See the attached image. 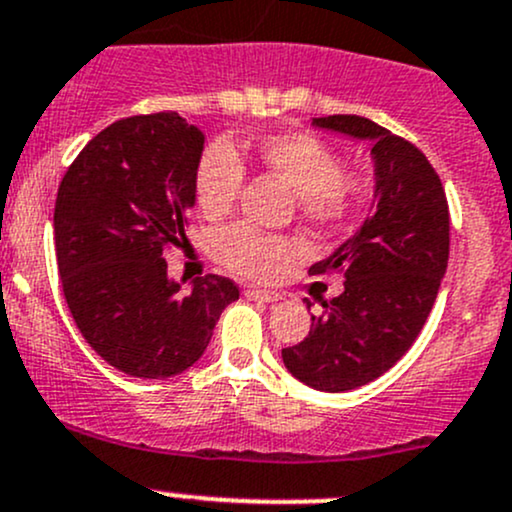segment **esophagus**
<instances>
[{"instance_id":"obj_1","label":"esophagus","mask_w":512,"mask_h":512,"mask_svg":"<svg viewBox=\"0 0 512 512\" xmlns=\"http://www.w3.org/2000/svg\"><path fill=\"white\" fill-rule=\"evenodd\" d=\"M245 296L250 301H262V303H274L279 301L282 296L274 294V291H265V289H255V286H250V289H245Z\"/></svg>"}]
</instances>
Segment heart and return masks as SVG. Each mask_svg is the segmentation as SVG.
Returning a JSON list of instances; mask_svg holds the SVG:
<instances>
[{
  "label": "heart",
  "instance_id": "heart-1",
  "mask_svg": "<svg viewBox=\"0 0 512 512\" xmlns=\"http://www.w3.org/2000/svg\"><path fill=\"white\" fill-rule=\"evenodd\" d=\"M255 157L265 170L277 174L296 196L301 216L313 223H338L355 211L364 182L342 174L338 155L306 133L267 136L255 145ZM245 167L226 143H213L199 157L194 196L204 216L218 218L230 211L243 187ZM296 252L294 243L265 235L252 226H230L216 238V257L230 272L265 279Z\"/></svg>",
  "mask_w": 512,
  "mask_h": 512
}]
</instances>
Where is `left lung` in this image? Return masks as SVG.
Masks as SVG:
<instances>
[{"instance_id": "left-lung-1", "label": "left lung", "mask_w": 512, "mask_h": 512, "mask_svg": "<svg viewBox=\"0 0 512 512\" xmlns=\"http://www.w3.org/2000/svg\"><path fill=\"white\" fill-rule=\"evenodd\" d=\"M320 131L372 145L374 201L355 235L308 272L345 274V289L282 359L318 391L357 389L389 372L428 320L449 257V209L440 177L413 143L364 116L313 119ZM308 303V299H306ZM311 308V303H308Z\"/></svg>"}]
</instances>
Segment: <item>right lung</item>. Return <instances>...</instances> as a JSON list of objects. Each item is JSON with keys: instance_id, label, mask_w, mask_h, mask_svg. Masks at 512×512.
<instances>
[{"instance_id": "obj_1", "label": "right lung", "mask_w": 512, "mask_h": 512, "mask_svg": "<svg viewBox=\"0 0 512 512\" xmlns=\"http://www.w3.org/2000/svg\"><path fill=\"white\" fill-rule=\"evenodd\" d=\"M204 133L174 111L111 123L75 157L55 199L63 294L82 338L123 374L167 379L206 352L240 291L206 274L182 294L162 250L184 240Z\"/></svg>"}]
</instances>
